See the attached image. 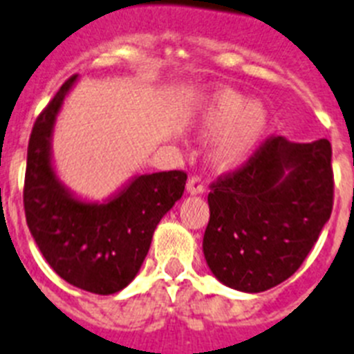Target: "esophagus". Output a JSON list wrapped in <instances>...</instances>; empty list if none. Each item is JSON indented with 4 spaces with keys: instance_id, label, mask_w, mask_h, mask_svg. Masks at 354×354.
<instances>
[{
    "instance_id": "1",
    "label": "esophagus",
    "mask_w": 354,
    "mask_h": 354,
    "mask_svg": "<svg viewBox=\"0 0 354 354\" xmlns=\"http://www.w3.org/2000/svg\"><path fill=\"white\" fill-rule=\"evenodd\" d=\"M186 189L189 195H202V193L205 192V184L202 183L200 177H192V179L187 180Z\"/></svg>"
}]
</instances>
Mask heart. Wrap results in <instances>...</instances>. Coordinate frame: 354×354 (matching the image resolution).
<instances>
[{
	"label": "heart",
	"mask_w": 354,
	"mask_h": 354,
	"mask_svg": "<svg viewBox=\"0 0 354 354\" xmlns=\"http://www.w3.org/2000/svg\"><path fill=\"white\" fill-rule=\"evenodd\" d=\"M196 126L216 133L207 147V159L214 168L227 170L245 161L270 129V111L264 102L236 92L216 90L205 99Z\"/></svg>",
	"instance_id": "obj_1"
}]
</instances>
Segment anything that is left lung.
<instances>
[{
    "label": "left lung",
    "instance_id": "8db88e82",
    "mask_svg": "<svg viewBox=\"0 0 354 354\" xmlns=\"http://www.w3.org/2000/svg\"><path fill=\"white\" fill-rule=\"evenodd\" d=\"M204 257L223 286L262 292L296 273L333 207L331 145L274 136L211 186Z\"/></svg>",
    "mask_w": 354,
    "mask_h": 354
}]
</instances>
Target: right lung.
<instances>
[{
    "instance_id": "obj_1",
    "label": "right lung",
    "mask_w": 354,
    "mask_h": 354,
    "mask_svg": "<svg viewBox=\"0 0 354 354\" xmlns=\"http://www.w3.org/2000/svg\"><path fill=\"white\" fill-rule=\"evenodd\" d=\"M80 76L62 84L37 118L28 143L24 212L37 246L56 274L77 289L115 294L138 274L161 218L180 200L184 171L134 175L102 202L77 196L58 177L53 134Z\"/></svg>"
}]
</instances>
